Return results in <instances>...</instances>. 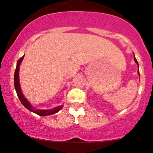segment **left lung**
<instances>
[{
  "label": "left lung",
  "mask_w": 153,
  "mask_h": 153,
  "mask_svg": "<svg viewBox=\"0 0 153 153\" xmlns=\"http://www.w3.org/2000/svg\"><path fill=\"white\" fill-rule=\"evenodd\" d=\"M134 61H135V62L137 63V65H138V67H139V64H138V62H137V60L136 59V58H135V57H134ZM137 73L139 75H140V71H139V69H138V71H137Z\"/></svg>",
  "instance_id": "8db88e82"
}]
</instances>
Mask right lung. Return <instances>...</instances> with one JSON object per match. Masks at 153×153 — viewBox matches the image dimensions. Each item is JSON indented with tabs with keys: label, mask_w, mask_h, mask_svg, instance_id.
Returning <instances> with one entry per match:
<instances>
[{
	"label": "right lung",
	"mask_w": 153,
	"mask_h": 153,
	"mask_svg": "<svg viewBox=\"0 0 153 153\" xmlns=\"http://www.w3.org/2000/svg\"><path fill=\"white\" fill-rule=\"evenodd\" d=\"M24 55L23 57H21L20 59H19L18 62H17L16 64V68L15 73H14V86L16 91L17 96H18L19 100L22 102V103L24 105V106L27 108L28 110H29L30 111L34 112V113L36 114L39 116H42V117H45V116H48V115H52L54 114L57 113L59 111H60L62 108L63 106L61 105V106L54 107L52 109H48V110H41V109H34L33 108L32 106L29 103V101L26 100V99L24 97V96L23 95L22 92V89H21L20 87V82H19V67H20V64L22 62V59H24Z\"/></svg>",
	"instance_id": "add662e5"
}]
</instances>
